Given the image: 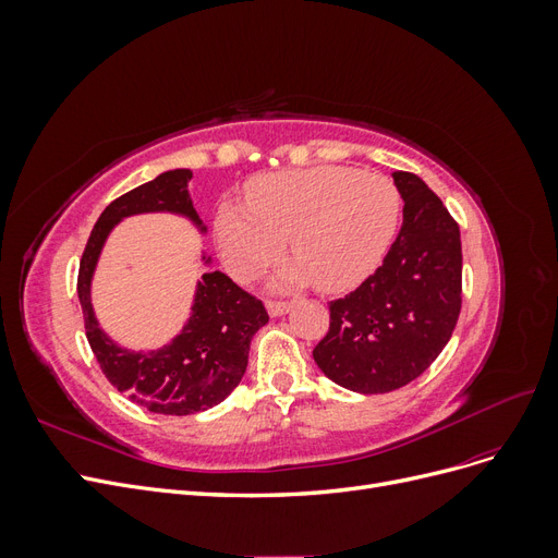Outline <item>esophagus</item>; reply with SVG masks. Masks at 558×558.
<instances>
[{
  "label": "esophagus",
  "instance_id": "esophagus-1",
  "mask_svg": "<svg viewBox=\"0 0 558 558\" xmlns=\"http://www.w3.org/2000/svg\"><path fill=\"white\" fill-rule=\"evenodd\" d=\"M289 310H291L289 302H281V300H269L267 302V314L269 316H283Z\"/></svg>",
  "mask_w": 558,
  "mask_h": 558
}]
</instances>
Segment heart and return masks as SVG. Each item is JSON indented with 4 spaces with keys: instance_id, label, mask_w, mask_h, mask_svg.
I'll return each instance as SVG.
<instances>
[{
    "instance_id": "heart-1",
    "label": "heart",
    "mask_w": 558,
    "mask_h": 558,
    "mask_svg": "<svg viewBox=\"0 0 558 558\" xmlns=\"http://www.w3.org/2000/svg\"><path fill=\"white\" fill-rule=\"evenodd\" d=\"M402 211L398 185L379 172L320 165L256 177L246 205L223 202L214 216V238L228 272L256 279L275 263L289 238L298 263L275 283L295 289L314 279L337 293L365 281L391 248Z\"/></svg>"
}]
</instances>
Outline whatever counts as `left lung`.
Masks as SVG:
<instances>
[{"mask_svg":"<svg viewBox=\"0 0 558 558\" xmlns=\"http://www.w3.org/2000/svg\"><path fill=\"white\" fill-rule=\"evenodd\" d=\"M402 228L381 267L330 302L328 335L314 361L328 379L363 396L388 393L424 375L461 314V230L416 174L393 172Z\"/></svg>","mask_w":558,"mask_h":558,"instance_id":"left-lung-1","label":"left lung"}]
</instances>
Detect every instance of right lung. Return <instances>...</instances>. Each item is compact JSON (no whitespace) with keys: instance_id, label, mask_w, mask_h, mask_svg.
Instances as JSON below:
<instances>
[{"instance_id":"1","label":"right lung","mask_w":558,"mask_h":558,"mask_svg":"<svg viewBox=\"0 0 558 558\" xmlns=\"http://www.w3.org/2000/svg\"><path fill=\"white\" fill-rule=\"evenodd\" d=\"M191 179V170H170L113 199L90 232L76 283L86 337L105 377L148 412L172 416L205 412L234 391L246 373L253 335L269 320L263 302L218 269H207L195 286L191 316L172 342L132 351L99 328L90 286L111 230L128 216L177 214L189 218L202 234L207 232L189 193ZM202 263L211 267L207 253H202Z\"/></svg>"}]
</instances>
